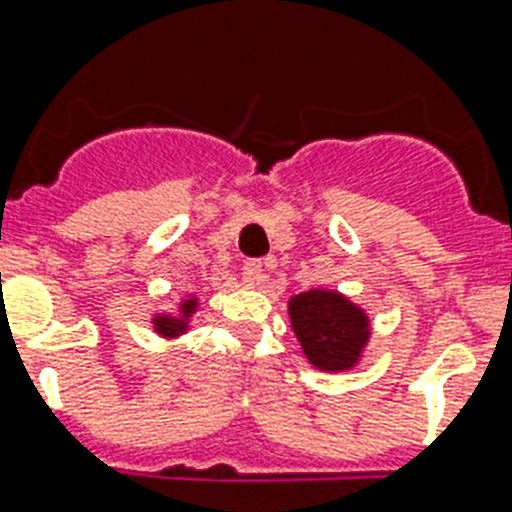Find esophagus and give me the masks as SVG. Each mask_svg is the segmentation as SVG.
I'll return each instance as SVG.
<instances>
[{
	"label": "esophagus",
	"mask_w": 512,
	"mask_h": 512,
	"mask_svg": "<svg viewBox=\"0 0 512 512\" xmlns=\"http://www.w3.org/2000/svg\"><path fill=\"white\" fill-rule=\"evenodd\" d=\"M242 276L247 284H260L263 281V263L260 260H247L242 265Z\"/></svg>",
	"instance_id": "1"
}]
</instances>
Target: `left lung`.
<instances>
[{
    "mask_svg": "<svg viewBox=\"0 0 512 512\" xmlns=\"http://www.w3.org/2000/svg\"><path fill=\"white\" fill-rule=\"evenodd\" d=\"M289 318L307 360L321 371H350L371 336L368 315L328 289H310L289 299Z\"/></svg>",
    "mask_w": 512,
    "mask_h": 512,
    "instance_id": "obj_1",
    "label": "left lung"
}]
</instances>
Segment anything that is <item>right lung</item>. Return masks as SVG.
Listing matches in <instances>:
<instances>
[{"mask_svg": "<svg viewBox=\"0 0 512 512\" xmlns=\"http://www.w3.org/2000/svg\"><path fill=\"white\" fill-rule=\"evenodd\" d=\"M197 310V299H186L181 302V313L178 315H157L155 321V331L162 336H178L184 334L186 328H189V318Z\"/></svg>", "mask_w": 512, "mask_h": 512, "instance_id": "obj_1", "label": "right lung"}]
</instances>
